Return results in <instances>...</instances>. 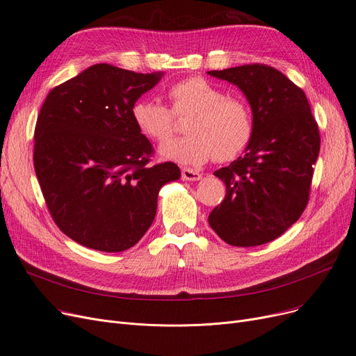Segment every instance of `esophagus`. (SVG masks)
<instances>
[{
    "label": "esophagus",
    "instance_id": "obj_1",
    "mask_svg": "<svg viewBox=\"0 0 356 356\" xmlns=\"http://www.w3.org/2000/svg\"><path fill=\"white\" fill-rule=\"evenodd\" d=\"M181 174H182V178L185 181H198V179H201V174L198 171H195V169L184 168Z\"/></svg>",
    "mask_w": 356,
    "mask_h": 356
}]
</instances>
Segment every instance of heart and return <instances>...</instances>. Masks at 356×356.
Instances as JSON below:
<instances>
[{"mask_svg":"<svg viewBox=\"0 0 356 356\" xmlns=\"http://www.w3.org/2000/svg\"><path fill=\"white\" fill-rule=\"evenodd\" d=\"M171 108L158 99L139 98L131 106L134 126L145 138L163 142L175 129V117L187 118L188 134L161 146L163 159L198 166L211 158L229 162L248 147L255 131L252 108L246 99L229 97L206 78L191 76L168 90Z\"/></svg>","mask_w":356,"mask_h":356,"instance_id":"heart-1","label":"heart"}]
</instances>
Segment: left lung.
Wrapping results in <instances>:
<instances>
[{
  "label": "left lung",
  "instance_id": "1",
  "mask_svg": "<svg viewBox=\"0 0 356 356\" xmlns=\"http://www.w3.org/2000/svg\"><path fill=\"white\" fill-rule=\"evenodd\" d=\"M238 86L255 122L246 154L214 172L226 197L209 216L211 229L239 248L274 241L306 209L320 133L304 91L264 63L207 72Z\"/></svg>",
  "mask_w": 356,
  "mask_h": 356
}]
</instances>
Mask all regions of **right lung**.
Returning <instances> with one entry per match:
<instances>
[{
	"label": "right lung",
	"instance_id": "add662e5",
	"mask_svg": "<svg viewBox=\"0 0 356 356\" xmlns=\"http://www.w3.org/2000/svg\"><path fill=\"white\" fill-rule=\"evenodd\" d=\"M161 72L97 63L50 91L38 115L33 162L47 210L72 241L101 252L136 245L154 223L174 162L150 165L154 146L131 106Z\"/></svg>",
	"mask_w": 356,
	"mask_h": 356
}]
</instances>
